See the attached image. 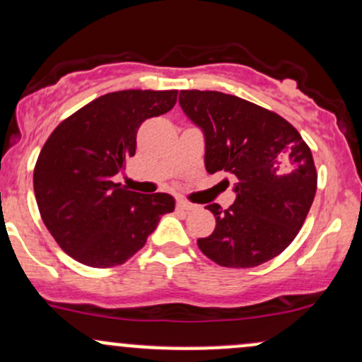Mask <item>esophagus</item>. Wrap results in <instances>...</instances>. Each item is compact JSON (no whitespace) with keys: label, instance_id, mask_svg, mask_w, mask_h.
<instances>
[{"label":"esophagus","instance_id":"obj_1","mask_svg":"<svg viewBox=\"0 0 362 362\" xmlns=\"http://www.w3.org/2000/svg\"><path fill=\"white\" fill-rule=\"evenodd\" d=\"M177 208L182 209V211H194L197 206L192 204V202L185 201V199H177Z\"/></svg>","mask_w":362,"mask_h":362}]
</instances>
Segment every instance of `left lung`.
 I'll return each mask as SVG.
<instances>
[{
	"label": "left lung",
	"instance_id": "obj_1",
	"mask_svg": "<svg viewBox=\"0 0 362 362\" xmlns=\"http://www.w3.org/2000/svg\"><path fill=\"white\" fill-rule=\"evenodd\" d=\"M182 110L204 134L208 173L239 178L228 209L209 204L216 226L197 240L225 268H254L284 252L303 226L317 173L304 139L285 118L218 90H180Z\"/></svg>",
	"mask_w": 362,
	"mask_h": 362
}]
</instances>
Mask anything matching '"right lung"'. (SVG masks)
<instances>
[{
  "mask_svg": "<svg viewBox=\"0 0 362 362\" xmlns=\"http://www.w3.org/2000/svg\"><path fill=\"white\" fill-rule=\"evenodd\" d=\"M177 103V90H117L94 99L47 137L34 168L39 213L57 244L93 268L123 264L144 247L170 194H139L113 177L136 154L141 123Z\"/></svg>",
  "mask_w": 362,
  "mask_h": 362,
  "instance_id": "right-lung-1",
  "label": "right lung"
}]
</instances>
